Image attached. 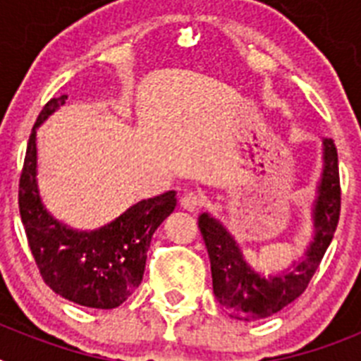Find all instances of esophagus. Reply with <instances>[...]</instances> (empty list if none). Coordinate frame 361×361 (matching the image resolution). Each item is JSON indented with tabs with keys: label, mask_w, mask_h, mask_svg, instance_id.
Returning <instances> with one entry per match:
<instances>
[{
	"label": "esophagus",
	"mask_w": 361,
	"mask_h": 361,
	"mask_svg": "<svg viewBox=\"0 0 361 361\" xmlns=\"http://www.w3.org/2000/svg\"><path fill=\"white\" fill-rule=\"evenodd\" d=\"M204 195L200 191H188L180 197V208L186 209V212H197V209L202 206Z\"/></svg>",
	"instance_id": "obj_1"
}]
</instances>
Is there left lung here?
Here are the masks:
<instances>
[{"label":"left lung","mask_w":361,"mask_h":361,"mask_svg":"<svg viewBox=\"0 0 361 361\" xmlns=\"http://www.w3.org/2000/svg\"><path fill=\"white\" fill-rule=\"evenodd\" d=\"M324 175L314 206V242L293 271L273 279L258 276L242 258L238 245L216 220L200 215L199 229L209 255L213 293L219 304L240 320H258L279 312L307 289L336 231L342 208L338 152L333 139L324 141Z\"/></svg>","instance_id":"1"}]
</instances>
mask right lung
Here are the masks:
<instances>
[{"label": "right lung", "instance_id": "right-lung-1", "mask_svg": "<svg viewBox=\"0 0 361 361\" xmlns=\"http://www.w3.org/2000/svg\"><path fill=\"white\" fill-rule=\"evenodd\" d=\"M68 95L52 97L37 116L19 177V215L32 257L52 291L73 304L114 309L141 283L153 233L175 209V191L142 200L99 231L78 233L47 213L36 186V128Z\"/></svg>", "mask_w": 361, "mask_h": 361}]
</instances>
